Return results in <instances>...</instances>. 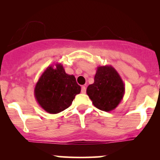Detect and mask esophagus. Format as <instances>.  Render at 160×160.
I'll return each instance as SVG.
<instances>
[{
  "label": "esophagus",
  "mask_w": 160,
  "mask_h": 160,
  "mask_svg": "<svg viewBox=\"0 0 160 160\" xmlns=\"http://www.w3.org/2000/svg\"><path fill=\"white\" fill-rule=\"evenodd\" d=\"M86 86H82L81 87V92L82 94H85L86 93Z\"/></svg>",
  "instance_id": "esophagus-1"
}]
</instances>
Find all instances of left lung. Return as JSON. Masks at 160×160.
Returning <instances> with one entry per match:
<instances>
[{
    "instance_id": "8db88e82",
    "label": "left lung",
    "mask_w": 160,
    "mask_h": 160,
    "mask_svg": "<svg viewBox=\"0 0 160 160\" xmlns=\"http://www.w3.org/2000/svg\"><path fill=\"white\" fill-rule=\"evenodd\" d=\"M93 105L103 111L114 110L125 94V85L120 74L111 65L98 66L94 82L86 89Z\"/></svg>"
}]
</instances>
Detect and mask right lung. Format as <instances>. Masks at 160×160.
<instances>
[{"mask_svg":"<svg viewBox=\"0 0 160 160\" xmlns=\"http://www.w3.org/2000/svg\"><path fill=\"white\" fill-rule=\"evenodd\" d=\"M81 90L74 75L66 74L61 63L49 65L34 87V97L39 105L51 114L60 113L72 104Z\"/></svg>","mask_w":160,"mask_h":160,"instance_id":"right-lung-1","label":"right lung"}]
</instances>
